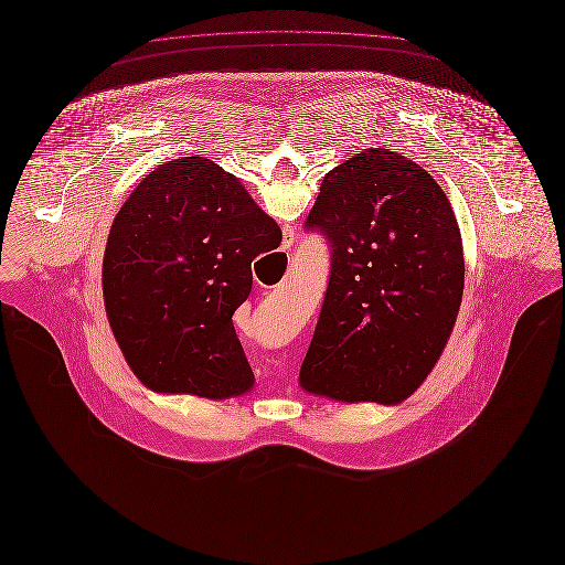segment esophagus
<instances>
[{"label": "esophagus", "instance_id": "obj_1", "mask_svg": "<svg viewBox=\"0 0 565 565\" xmlns=\"http://www.w3.org/2000/svg\"><path fill=\"white\" fill-rule=\"evenodd\" d=\"M291 244H294V230L287 227V230H285V239H282V248H289Z\"/></svg>", "mask_w": 565, "mask_h": 565}]
</instances>
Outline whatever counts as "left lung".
<instances>
[{"instance_id": "obj_1", "label": "left lung", "mask_w": 565, "mask_h": 565, "mask_svg": "<svg viewBox=\"0 0 565 565\" xmlns=\"http://www.w3.org/2000/svg\"><path fill=\"white\" fill-rule=\"evenodd\" d=\"M331 271L299 370L306 393L395 406L425 383L463 297V246L440 184L416 161L365 149L321 182L306 221Z\"/></svg>"}]
</instances>
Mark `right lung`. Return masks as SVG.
<instances>
[{"instance_id": "add662e5", "label": "right lung", "mask_w": 565, "mask_h": 565, "mask_svg": "<svg viewBox=\"0 0 565 565\" xmlns=\"http://www.w3.org/2000/svg\"><path fill=\"white\" fill-rule=\"evenodd\" d=\"M278 223L206 157L149 172L120 206L102 264L104 306L131 372L157 393L230 399L255 385L234 312Z\"/></svg>"}]
</instances>
